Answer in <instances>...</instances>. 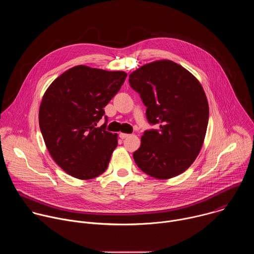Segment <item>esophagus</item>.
<instances>
[{
	"label": "esophagus",
	"instance_id": "1",
	"mask_svg": "<svg viewBox=\"0 0 254 254\" xmlns=\"http://www.w3.org/2000/svg\"><path fill=\"white\" fill-rule=\"evenodd\" d=\"M128 136H129L128 133H124V132H121V133H120V137H121L122 139L127 138V137H128Z\"/></svg>",
	"mask_w": 254,
	"mask_h": 254
}]
</instances>
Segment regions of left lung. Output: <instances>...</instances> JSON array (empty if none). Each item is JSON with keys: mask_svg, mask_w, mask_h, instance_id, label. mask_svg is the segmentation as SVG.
<instances>
[{"mask_svg": "<svg viewBox=\"0 0 254 254\" xmlns=\"http://www.w3.org/2000/svg\"><path fill=\"white\" fill-rule=\"evenodd\" d=\"M130 86L147 106L150 124L133 153L137 167L167 180L184 173L199 155L209 120V105L199 80L171 60L144 64L129 74Z\"/></svg>", "mask_w": 254, "mask_h": 254, "instance_id": "8db88e82", "label": "left lung"}]
</instances>
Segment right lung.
<instances>
[{
    "instance_id": "obj_1",
    "label": "right lung",
    "mask_w": 254,
    "mask_h": 254,
    "mask_svg": "<svg viewBox=\"0 0 254 254\" xmlns=\"http://www.w3.org/2000/svg\"><path fill=\"white\" fill-rule=\"evenodd\" d=\"M127 75L124 71L77 65L46 89L39 107L40 129L50 156L68 175L90 180L106 170L118 146V133L96 126Z\"/></svg>"
}]
</instances>
